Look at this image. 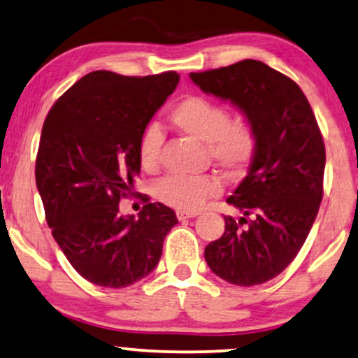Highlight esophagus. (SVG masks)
Returning a JSON list of instances; mask_svg holds the SVG:
<instances>
[{
	"mask_svg": "<svg viewBox=\"0 0 358 358\" xmlns=\"http://www.w3.org/2000/svg\"><path fill=\"white\" fill-rule=\"evenodd\" d=\"M194 216H198L196 211H176V218H178L180 221L194 218Z\"/></svg>",
	"mask_w": 358,
	"mask_h": 358,
	"instance_id": "esophagus-1",
	"label": "esophagus"
}]
</instances>
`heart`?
I'll list each match as a JSON object with an SVG mask.
<instances>
[{
	"instance_id": "obj_1",
	"label": "heart",
	"mask_w": 358,
	"mask_h": 358,
	"mask_svg": "<svg viewBox=\"0 0 358 358\" xmlns=\"http://www.w3.org/2000/svg\"><path fill=\"white\" fill-rule=\"evenodd\" d=\"M169 120L178 132L206 143L211 160L228 173H244L255 160L257 132L252 122L244 115L229 119L228 108L211 99L196 94L180 99L170 108ZM138 162L145 171L157 170L160 135L155 130H148L140 140ZM220 189L218 178L211 175H170L157 183L155 196L176 210L193 211Z\"/></svg>"
}]
</instances>
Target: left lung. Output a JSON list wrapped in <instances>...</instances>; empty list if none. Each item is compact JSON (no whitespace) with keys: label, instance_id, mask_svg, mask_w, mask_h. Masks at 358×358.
Here are the masks:
<instances>
[{"label":"left lung","instance_id":"1","mask_svg":"<svg viewBox=\"0 0 358 358\" xmlns=\"http://www.w3.org/2000/svg\"><path fill=\"white\" fill-rule=\"evenodd\" d=\"M189 78L241 108L257 132L250 171L226 200L241 216H224L223 236L205 248V259L236 286L268 282L301 251L322 201L325 147L317 120L299 85L261 61Z\"/></svg>","mask_w":358,"mask_h":358}]
</instances>
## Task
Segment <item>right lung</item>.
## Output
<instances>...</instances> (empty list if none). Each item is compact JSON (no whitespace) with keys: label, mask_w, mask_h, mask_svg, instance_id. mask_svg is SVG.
I'll return each instance as SVG.
<instances>
[{"label":"right lung","mask_w":358,"mask_h":358,"mask_svg":"<svg viewBox=\"0 0 358 358\" xmlns=\"http://www.w3.org/2000/svg\"><path fill=\"white\" fill-rule=\"evenodd\" d=\"M178 80L175 71L145 78L89 72L44 120L36 185L54 239L89 282L119 289L143 279L178 223L164 203H147L138 218L119 213L140 173V140Z\"/></svg>","instance_id":"obj_1"}]
</instances>
